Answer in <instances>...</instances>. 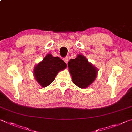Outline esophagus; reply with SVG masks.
<instances>
[{
    "label": "esophagus",
    "instance_id": "34e87169",
    "mask_svg": "<svg viewBox=\"0 0 132 132\" xmlns=\"http://www.w3.org/2000/svg\"><path fill=\"white\" fill-rule=\"evenodd\" d=\"M63 61H64V62H65V63H68V61H69V59H68V57H64V59H63Z\"/></svg>",
    "mask_w": 132,
    "mask_h": 132
}]
</instances>
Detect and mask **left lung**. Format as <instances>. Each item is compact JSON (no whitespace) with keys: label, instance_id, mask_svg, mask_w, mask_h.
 Returning a JSON list of instances; mask_svg holds the SVG:
<instances>
[{"label":"left lung","instance_id":"1","mask_svg":"<svg viewBox=\"0 0 132 132\" xmlns=\"http://www.w3.org/2000/svg\"><path fill=\"white\" fill-rule=\"evenodd\" d=\"M69 73L73 83L81 88H86L94 81L98 75V69L81 54L68 62Z\"/></svg>","mask_w":132,"mask_h":132}]
</instances>
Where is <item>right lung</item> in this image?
<instances>
[{
    "mask_svg": "<svg viewBox=\"0 0 132 132\" xmlns=\"http://www.w3.org/2000/svg\"><path fill=\"white\" fill-rule=\"evenodd\" d=\"M66 66L63 60L48 53L41 62L35 66L33 74L40 86L46 87L54 81L58 73L66 69Z\"/></svg>",
    "mask_w": 132,
    "mask_h": 132,
    "instance_id": "right-lung-1",
    "label": "right lung"
}]
</instances>
